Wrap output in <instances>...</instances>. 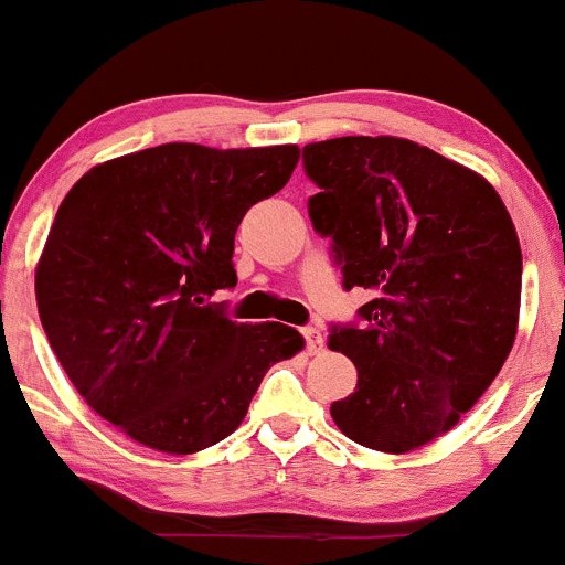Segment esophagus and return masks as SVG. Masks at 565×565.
<instances>
[{"instance_id": "34e87169", "label": "esophagus", "mask_w": 565, "mask_h": 565, "mask_svg": "<svg viewBox=\"0 0 565 565\" xmlns=\"http://www.w3.org/2000/svg\"><path fill=\"white\" fill-rule=\"evenodd\" d=\"M302 334H306L308 353H311V356H316V353L324 351V334H321L319 327H306V330H302Z\"/></svg>"}]
</instances>
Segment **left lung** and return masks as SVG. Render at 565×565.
Returning a JSON list of instances; mask_svg holds the SVG:
<instances>
[{
    "instance_id": "8db88e82",
    "label": "left lung",
    "mask_w": 565,
    "mask_h": 565,
    "mask_svg": "<svg viewBox=\"0 0 565 565\" xmlns=\"http://www.w3.org/2000/svg\"><path fill=\"white\" fill-rule=\"evenodd\" d=\"M302 163L343 287L370 295L362 327L330 332L359 375L332 420L364 448L411 454L454 429L510 356L523 287L512 216L486 177L399 136L313 141Z\"/></svg>"
}]
</instances>
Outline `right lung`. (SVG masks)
Returning <instances> with one entry per match:
<instances>
[{
  "label": "right lung",
  "instance_id": "right-lung-1",
  "mask_svg": "<svg viewBox=\"0 0 565 565\" xmlns=\"http://www.w3.org/2000/svg\"><path fill=\"white\" fill-rule=\"evenodd\" d=\"M297 160V145L173 141L93 166L61 201L34 276L42 327L90 411L136 443L212 448L306 345L281 321L238 324L206 302L235 287V231Z\"/></svg>",
  "mask_w": 565,
  "mask_h": 565
}]
</instances>
